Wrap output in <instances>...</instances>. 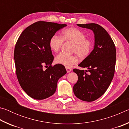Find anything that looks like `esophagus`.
<instances>
[{"label": "esophagus", "instance_id": "1", "mask_svg": "<svg viewBox=\"0 0 129 129\" xmlns=\"http://www.w3.org/2000/svg\"><path fill=\"white\" fill-rule=\"evenodd\" d=\"M66 70H67L68 73H69V72H70L72 71V69L69 68H68V67H66Z\"/></svg>", "mask_w": 129, "mask_h": 129}]
</instances>
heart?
<instances>
[{
    "label": "heart",
    "instance_id": "1",
    "mask_svg": "<svg viewBox=\"0 0 129 129\" xmlns=\"http://www.w3.org/2000/svg\"><path fill=\"white\" fill-rule=\"evenodd\" d=\"M63 41L72 43V52L75 53L81 59H85L91 53L93 43L90 39L86 38V34L82 30L76 28H69L62 32L61 37L54 35L50 39L49 45L51 49L54 52L60 50ZM54 61L56 64L66 67H71L78 62L76 55L68 56L63 53L58 54Z\"/></svg>",
    "mask_w": 129,
    "mask_h": 129
}]
</instances>
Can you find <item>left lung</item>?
<instances>
[{
    "mask_svg": "<svg viewBox=\"0 0 129 129\" xmlns=\"http://www.w3.org/2000/svg\"><path fill=\"white\" fill-rule=\"evenodd\" d=\"M78 26L92 30L94 34V49L88 57L78 65L88 71L74 69L78 81L73 92L78 99L84 101H95L105 93L114 77L116 49L108 32L97 24H78Z\"/></svg>",
    "mask_w": 129,
    "mask_h": 129,
    "instance_id": "1",
    "label": "left lung"
}]
</instances>
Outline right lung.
Wrapping results in <instances>:
<instances>
[{
    "label": "right lung",
    "instance_id": "obj_1",
    "mask_svg": "<svg viewBox=\"0 0 129 129\" xmlns=\"http://www.w3.org/2000/svg\"><path fill=\"white\" fill-rule=\"evenodd\" d=\"M67 25L37 21L26 28L17 39L14 50L17 78L32 99L44 100L53 95L58 79L67 73L63 65H52L54 57L49 45L51 37ZM43 66L49 68L44 70Z\"/></svg>",
    "mask_w": 129,
    "mask_h": 129
}]
</instances>
